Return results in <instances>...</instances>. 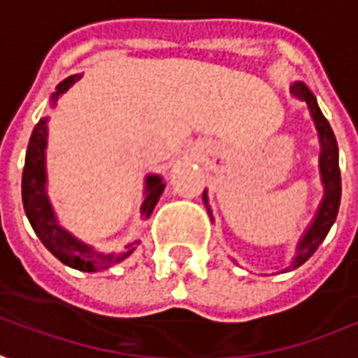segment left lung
I'll list each match as a JSON object with an SVG mask.
<instances>
[{
	"mask_svg": "<svg viewBox=\"0 0 358 358\" xmlns=\"http://www.w3.org/2000/svg\"><path fill=\"white\" fill-rule=\"evenodd\" d=\"M291 94L303 101L311 110V117H313L315 127H317V132H319V142H321L319 170H321V182L325 186L323 202L319 203L315 220L311 222V226L307 228V231L303 234L299 243H297V253H295V257H293V262L289 265V269H297L299 265L305 264L317 252V248L321 245V241L325 240L329 229L337 220L341 203V170L337 138L333 134L331 124L327 122V118L323 117L321 108L317 105L315 94L303 83H293L291 85ZM203 203L208 206V194L206 192H203ZM208 212H210V208H208ZM210 216H212V212H210Z\"/></svg>",
	"mask_w": 358,
	"mask_h": 358,
	"instance_id": "obj_1",
	"label": "left lung"
}]
</instances>
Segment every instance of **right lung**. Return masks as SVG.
<instances>
[{"mask_svg": "<svg viewBox=\"0 0 358 358\" xmlns=\"http://www.w3.org/2000/svg\"><path fill=\"white\" fill-rule=\"evenodd\" d=\"M80 79V75H71L63 83L57 85V91L51 94V103L55 105L57 99ZM45 148H47V117L41 118L35 129L31 138L27 144V155H25V168H23V178H21V198L27 220L35 229L37 238L41 240L45 248L55 255L61 264L69 265L79 271H103L113 265L120 264L127 259L130 253L136 250L141 241H132L127 245L122 253H103L93 250L91 245L79 241L75 236H71L67 229L61 228L57 222L55 212L51 208L49 196H47V170H45ZM146 190H144V202L141 206L142 217H150L155 210L156 202L160 200L164 192V182L158 174L146 176Z\"/></svg>", "mask_w": 358, "mask_h": 358, "instance_id": "add662e5", "label": "right lung"}]
</instances>
